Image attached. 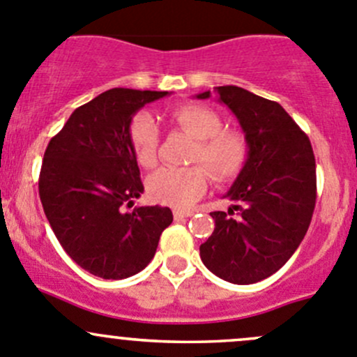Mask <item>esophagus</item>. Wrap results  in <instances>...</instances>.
Here are the masks:
<instances>
[{"label":"esophagus","mask_w":357,"mask_h":357,"mask_svg":"<svg viewBox=\"0 0 357 357\" xmlns=\"http://www.w3.org/2000/svg\"><path fill=\"white\" fill-rule=\"evenodd\" d=\"M190 215H192V211H190V210H178V208H175V210H174L175 220H182V218L190 217Z\"/></svg>","instance_id":"obj_1"}]
</instances>
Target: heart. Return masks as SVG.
I'll list each match as a JSON object with an SVG mask.
<instances>
[{"instance_id":"obj_1","label":"heart","mask_w":357,"mask_h":357,"mask_svg":"<svg viewBox=\"0 0 357 357\" xmlns=\"http://www.w3.org/2000/svg\"><path fill=\"white\" fill-rule=\"evenodd\" d=\"M168 121L197 140L192 163H203L215 180L224 182L239 174L248 158V142L239 132L222 130L224 123L217 112L204 105H180L170 111ZM128 137L140 167L153 168L160 156V128L153 116L137 112L130 121ZM206 169L201 165L160 168L147 180V190L160 203L187 208L206 192L210 174Z\"/></svg>"}]
</instances>
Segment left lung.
Returning <instances> with one entry per match:
<instances>
[{
  "instance_id": "left-lung-1",
  "label": "left lung",
  "mask_w": 357,
  "mask_h": 357,
  "mask_svg": "<svg viewBox=\"0 0 357 357\" xmlns=\"http://www.w3.org/2000/svg\"><path fill=\"white\" fill-rule=\"evenodd\" d=\"M215 91L238 118L248 158L225 194L231 208L210 213L215 229L199 255L229 283H259L288 262L309 229L316 206V161L309 137L278 102L239 86ZM196 97L210 98V91Z\"/></svg>"
}]
</instances>
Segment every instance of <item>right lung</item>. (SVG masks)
I'll return each mask as SVG.
<instances>
[{
	"label": "right lung",
	"instance_id": "obj_1",
	"mask_svg": "<svg viewBox=\"0 0 357 357\" xmlns=\"http://www.w3.org/2000/svg\"><path fill=\"white\" fill-rule=\"evenodd\" d=\"M168 91L112 88L70 114L45 151L40 197L67 255L90 274L125 280L149 266L170 208L133 206L144 192L128 137L135 112Z\"/></svg>",
	"mask_w": 357,
	"mask_h": 357
}]
</instances>
